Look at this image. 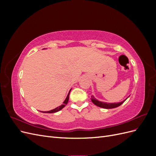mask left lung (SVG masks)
Here are the masks:
<instances>
[{
  "label": "left lung",
  "instance_id": "left-lung-1",
  "mask_svg": "<svg viewBox=\"0 0 156 156\" xmlns=\"http://www.w3.org/2000/svg\"><path fill=\"white\" fill-rule=\"evenodd\" d=\"M127 98L123 101H121L119 103H105L103 101H100L98 100H96V99L94 98V96H91V100L94 105H96L100 107H101V108H116L117 107H119L127 100Z\"/></svg>",
  "mask_w": 156,
  "mask_h": 156
}]
</instances>
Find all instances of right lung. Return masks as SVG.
<instances>
[{
    "mask_svg": "<svg viewBox=\"0 0 156 156\" xmlns=\"http://www.w3.org/2000/svg\"><path fill=\"white\" fill-rule=\"evenodd\" d=\"M71 90H72V89H71ZM71 90H69V93H68V96H67L66 98V100H65L63 102V104H62V105H61L60 106H59V107H56V108H54V109H53V110H51V111H42L41 112H44V113H54V112H58V111H60L61 109H62V108H63L66 105H67V103H68V100H69V93H70Z\"/></svg>",
    "mask_w": 156,
    "mask_h": 156,
    "instance_id": "1",
    "label": "right lung"
}]
</instances>
